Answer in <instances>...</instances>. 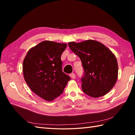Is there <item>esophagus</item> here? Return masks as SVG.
<instances>
[{"label":"esophagus","instance_id":"esophagus-1","mask_svg":"<svg viewBox=\"0 0 135 135\" xmlns=\"http://www.w3.org/2000/svg\"><path fill=\"white\" fill-rule=\"evenodd\" d=\"M70 76L71 78H73V79H75V77H76L75 74H74V73H71V74H70Z\"/></svg>","mask_w":135,"mask_h":135}]
</instances>
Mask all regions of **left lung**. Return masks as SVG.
Segmentation results:
<instances>
[{
  "label": "left lung",
  "instance_id": "obj_1",
  "mask_svg": "<svg viewBox=\"0 0 135 135\" xmlns=\"http://www.w3.org/2000/svg\"><path fill=\"white\" fill-rule=\"evenodd\" d=\"M68 45L81 60L84 71L81 78L84 92L92 97L108 93L118 77V63L114 54L104 45L93 40Z\"/></svg>",
  "mask_w": 135,
  "mask_h": 135
}]
</instances>
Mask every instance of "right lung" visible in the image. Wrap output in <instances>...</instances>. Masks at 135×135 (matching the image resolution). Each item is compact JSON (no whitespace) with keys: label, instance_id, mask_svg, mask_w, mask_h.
<instances>
[{"label":"right lung","instance_id":"1","mask_svg":"<svg viewBox=\"0 0 135 135\" xmlns=\"http://www.w3.org/2000/svg\"><path fill=\"white\" fill-rule=\"evenodd\" d=\"M67 44L45 41L28 51L23 61L24 77L33 92L52 101L63 92L70 77L62 71L61 56Z\"/></svg>","mask_w":135,"mask_h":135}]
</instances>
